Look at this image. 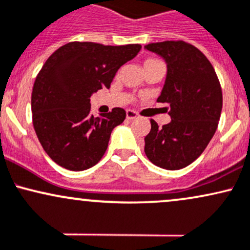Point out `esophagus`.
I'll return each mask as SVG.
<instances>
[{
    "label": "esophagus",
    "mask_w": 250,
    "mask_h": 250,
    "mask_svg": "<svg viewBox=\"0 0 250 250\" xmlns=\"http://www.w3.org/2000/svg\"><path fill=\"white\" fill-rule=\"evenodd\" d=\"M138 117L137 116V113L132 110H127L126 111V118H127L128 120H132V119H136V118Z\"/></svg>",
    "instance_id": "1"
}]
</instances>
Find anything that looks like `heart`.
Returning a JSON list of instances; mask_svg holds the SVG:
<instances>
[{
	"instance_id": "b5f03b06",
	"label": "heart",
	"mask_w": 250,
	"mask_h": 250,
	"mask_svg": "<svg viewBox=\"0 0 250 250\" xmlns=\"http://www.w3.org/2000/svg\"><path fill=\"white\" fill-rule=\"evenodd\" d=\"M152 61H156V60H153V59H148V60L145 61V63H147V62H152Z\"/></svg>"
}]
</instances>
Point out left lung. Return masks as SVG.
I'll return each instance as SVG.
<instances>
[{"instance_id":"1","label":"left lung","mask_w":250,"mask_h":250,"mask_svg":"<svg viewBox=\"0 0 250 250\" xmlns=\"http://www.w3.org/2000/svg\"><path fill=\"white\" fill-rule=\"evenodd\" d=\"M145 49L167 63V77L158 103L169 104V124L159 127L151 119L145 155L167 170L188 167L202 155L217 128L222 89L206 55L184 41L148 43Z\"/></svg>"}]
</instances>
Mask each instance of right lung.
<instances>
[{"label": "right lung", "mask_w": 250, "mask_h": 250, "mask_svg": "<svg viewBox=\"0 0 250 250\" xmlns=\"http://www.w3.org/2000/svg\"><path fill=\"white\" fill-rule=\"evenodd\" d=\"M140 48L69 42L47 59L33 87V125L43 150L60 167L83 171L103 158L112 131L124 122L126 112L116 107L95 118L89 98L110 88L118 69Z\"/></svg>", "instance_id": "1"}]
</instances>
